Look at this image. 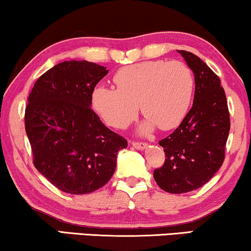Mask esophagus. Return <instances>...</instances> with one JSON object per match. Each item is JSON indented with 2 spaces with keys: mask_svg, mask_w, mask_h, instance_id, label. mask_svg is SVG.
<instances>
[{
  "mask_svg": "<svg viewBox=\"0 0 251 251\" xmlns=\"http://www.w3.org/2000/svg\"><path fill=\"white\" fill-rule=\"evenodd\" d=\"M132 146L137 150H144L147 147V144L143 143V141H135L134 140V141H132Z\"/></svg>",
  "mask_w": 251,
  "mask_h": 251,
  "instance_id": "obj_1",
  "label": "esophagus"
}]
</instances>
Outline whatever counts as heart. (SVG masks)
Here are the masks:
<instances>
[{"label": "heart", "instance_id": "obj_1", "mask_svg": "<svg viewBox=\"0 0 251 251\" xmlns=\"http://www.w3.org/2000/svg\"><path fill=\"white\" fill-rule=\"evenodd\" d=\"M117 87L98 86L93 106L108 125L128 126L137 118L139 104L149 117L145 128L179 126L191 106L194 78L182 62L151 60L125 66L114 76Z\"/></svg>", "mask_w": 251, "mask_h": 251}]
</instances>
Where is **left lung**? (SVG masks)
I'll return each instance as SVG.
<instances>
[{"mask_svg": "<svg viewBox=\"0 0 251 251\" xmlns=\"http://www.w3.org/2000/svg\"><path fill=\"white\" fill-rule=\"evenodd\" d=\"M177 51L194 74V101L179 127L159 141L166 159L153 173L160 188L172 194L195 191L212 179L225 161L230 129L220 78L194 53Z\"/></svg>", "mask_w": 251, "mask_h": 251, "instance_id": "8db88e82", "label": "left lung"}]
</instances>
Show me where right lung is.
I'll return each mask as SVG.
<instances>
[{
  "label": "right lung",
  "instance_id": "obj_1",
  "mask_svg": "<svg viewBox=\"0 0 251 251\" xmlns=\"http://www.w3.org/2000/svg\"><path fill=\"white\" fill-rule=\"evenodd\" d=\"M87 60L59 63L36 80L24 125L32 162L53 186L89 194L106 185L127 140L107 128L91 108L92 93L107 75Z\"/></svg>",
  "mask_w": 251,
  "mask_h": 251
}]
</instances>
